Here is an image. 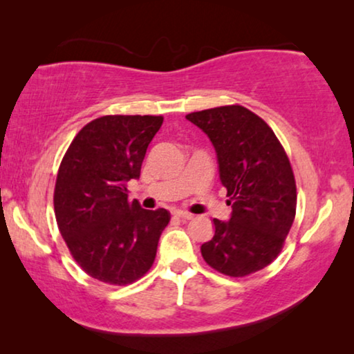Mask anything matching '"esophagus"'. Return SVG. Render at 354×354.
I'll return each instance as SVG.
<instances>
[{
    "mask_svg": "<svg viewBox=\"0 0 354 354\" xmlns=\"http://www.w3.org/2000/svg\"><path fill=\"white\" fill-rule=\"evenodd\" d=\"M174 216H177V217H180V219H183V221H188V219H192V214L190 212H187V211H182V209H177V211H174Z\"/></svg>",
    "mask_w": 354,
    "mask_h": 354,
    "instance_id": "obj_1",
    "label": "esophagus"
}]
</instances>
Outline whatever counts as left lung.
Instances as JSON below:
<instances>
[{
  "label": "left lung",
  "mask_w": 354,
  "mask_h": 354,
  "mask_svg": "<svg viewBox=\"0 0 354 354\" xmlns=\"http://www.w3.org/2000/svg\"><path fill=\"white\" fill-rule=\"evenodd\" d=\"M185 118L209 137L230 198L229 221L214 219L201 254L217 272L245 277L282 251L297 212V183L272 129L243 106L198 111Z\"/></svg>",
  "instance_id": "left-lung-1"
}]
</instances>
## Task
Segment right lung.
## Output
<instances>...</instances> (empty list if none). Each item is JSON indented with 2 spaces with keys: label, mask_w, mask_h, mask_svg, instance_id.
Segmentation results:
<instances>
[{
  "label": "right lung",
  "mask_w": 354,
  "mask_h": 354,
  "mask_svg": "<svg viewBox=\"0 0 354 354\" xmlns=\"http://www.w3.org/2000/svg\"><path fill=\"white\" fill-rule=\"evenodd\" d=\"M162 120V115H103L75 135L61 161L55 187L57 227L72 258L100 282L132 283L156 258L171 214L130 203L127 183L140 178Z\"/></svg>",
  "instance_id": "right-lung-1"
}]
</instances>
